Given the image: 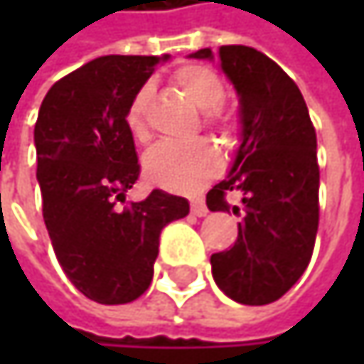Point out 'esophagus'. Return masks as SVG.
<instances>
[{
	"mask_svg": "<svg viewBox=\"0 0 364 364\" xmlns=\"http://www.w3.org/2000/svg\"><path fill=\"white\" fill-rule=\"evenodd\" d=\"M191 213H193L196 217H206V215H208V208H206V204H204L202 200H193V202H191Z\"/></svg>",
	"mask_w": 364,
	"mask_h": 364,
	"instance_id": "1",
	"label": "esophagus"
}]
</instances>
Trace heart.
Wrapping results in <instances>:
<instances>
[{
	"mask_svg": "<svg viewBox=\"0 0 364 364\" xmlns=\"http://www.w3.org/2000/svg\"><path fill=\"white\" fill-rule=\"evenodd\" d=\"M175 84L183 95L204 111V122L208 126L225 124L221 113V103L225 99L223 80L204 65H185L175 71ZM151 99V86L143 84L130 99L124 122L130 134L136 141H145L149 136L147 130V105ZM221 171V156L208 141L193 143H162L156 145L145 156V175L147 179L177 193H193L202 189L217 173Z\"/></svg>",
	"mask_w": 364,
	"mask_h": 364,
	"instance_id": "obj_1",
	"label": "heart"
}]
</instances>
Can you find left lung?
Returning <instances> with one entry per match:
<instances>
[{"instance_id": "left-lung-1", "label": "left lung", "mask_w": 364, "mask_h": 364, "mask_svg": "<svg viewBox=\"0 0 364 364\" xmlns=\"http://www.w3.org/2000/svg\"><path fill=\"white\" fill-rule=\"evenodd\" d=\"M189 58L215 54L202 48ZM217 60L240 101V147L228 177L206 193V206L228 210L225 196L238 191L245 217L234 247L210 257L213 278L230 299L265 306L301 278L314 251L316 130L297 84L263 52L221 46Z\"/></svg>"}]
</instances>
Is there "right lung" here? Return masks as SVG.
<instances>
[{"mask_svg":"<svg viewBox=\"0 0 364 364\" xmlns=\"http://www.w3.org/2000/svg\"><path fill=\"white\" fill-rule=\"evenodd\" d=\"M164 60L168 54L95 58L58 80L37 113L43 223L63 272L97 304L141 297L154 278L160 232L189 213L185 198L162 189L115 206L141 173L124 113Z\"/></svg>","mask_w":364,"mask_h":364,"instance_id":"obj_1","label":"right lung"}]
</instances>
